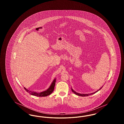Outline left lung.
Returning <instances> with one entry per match:
<instances>
[{"mask_svg":"<svg viewBox=\"0 0 124 124\" xmlns=\"http://www.w3.org/2000/svg\"><path fill=\"white\" fill-rule=\"evenodd\" d=\"M103 86H102L100 89H99L98 90H97V91H96V92H95L94 93H88V94H83V93H78L77 92H76L75 91H74L73 90V89L72 88H71V91H72V92L73 93H74L76 95H78V96H82V97H85V96H89V95H91L93 94H94L95 93H96L97 92H98L99 91H100L101 89L102 88V87H103Z\"/></svg>","mask_w":124,"mask_h":124,"instance_id":"obj_1","label":"left lung"}]
</instances>
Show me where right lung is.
I'll list each match as a JSON object with an SVG mask.
<instances>
[{"mask_svg":"<svg viewBox=\"0 0 124 124\" xmlns=\"http://www.w3.org/2000/svg\"><path fill=\"white\" fill-rule=\"evenodd\" d=\"M56 80V78H55L53 79L52 83H51L49 87L47 89V90H46V91L42 92L41 93H39V92H34V91H30V90H28L26 88L24 87V88L25 89V90L27 93H28L29 94L31 95H33V96H37V97H46V96H47L48 95L51 94L53 92L54 89V86H55V85Z\"/></svg>","mask_w":124,"mask_h":124,"instance_id":"1","label":"right lung"}]
</instances>
